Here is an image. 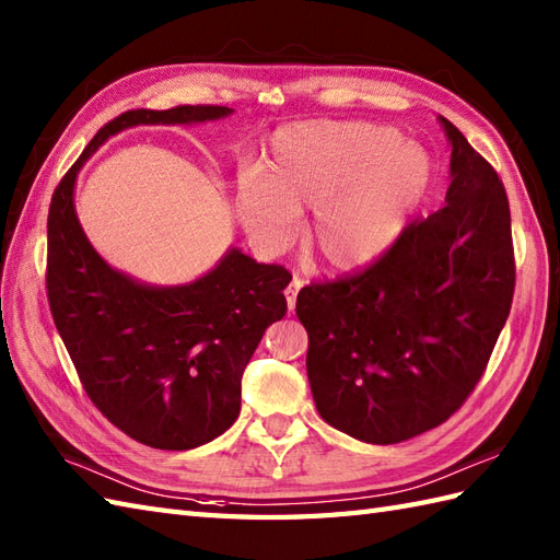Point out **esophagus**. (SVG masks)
<instances>
[{"label":"esophagus","instance_id":"esophagus-1","mask_svg":"<svg viewBox=\"0 0 560 560\" xmlns=\"http://www.w3.org/2000/svg\"><path fill=\"white\" fill-rule=\"evenodd\" d=\"M301 279H293L291 283H289V289L283 291V295H285V305H289V312H293L295 310V298H298V291H301Z\"/></svg>","mask_w":560,"mask_h":560}]
</instances>
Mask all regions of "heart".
Instances as JSON below:
<instances>
[{
	"mask_svg": "<svg viewBox=\"0 0 560 560\" xmlns=\"http://www.w3.org/2000/svg\"><path fill=\"white\" fill-rule=\"evenodd\" d=\"M432 184V160L380 124H307L281 131L262 166L238 180V217L267 250H281L295 217L315 212L305 233L319 262L348 275L394 248Z\"/></svg>",
	"mask_w": 560,
	"mask_h": 560,
	"instance_id": "obj_1",
	"label": "heart"
}]
</instances>
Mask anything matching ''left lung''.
<instances>
[{
	"mask_svg": "<svg viewBox=\"0 0 560 560\" xmlns=\"http://www.w3.org/2000/svg\"><path fill=\"white\" fill-rule=\"evenodd\" d=\"M439 121L451 142L446 205L360 275L298 293L317 412L365 444H400L446 422L482 376L513 303L501 178Z\"/></svg>",
	"mask_w": 560,
	"mask_h": 560,
	"instance_id": "1",
	"label": "left lung"
}]
</instances>
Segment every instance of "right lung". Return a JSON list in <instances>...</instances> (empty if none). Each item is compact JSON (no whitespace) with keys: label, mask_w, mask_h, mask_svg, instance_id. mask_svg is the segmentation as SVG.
Instances as JSON below:
<instances>
[{"label":"right lung","mask_w":560,"mask_h":560,"mask_svg":"<svg viewBox=\"0 0 560 560\" xmlns=\"http://www.w3.org/2000/svg\"><path fill=\"white\" fill-rule=\"evenodd\" d=\"M233 109L198 104L116 116L90 140L51 195L47 298L85 394L124 434L188 451L224 434L241 412V380L269 324L285 315L291 275L229 248L190 283H142L104 262L78 221L81 166L133 126H190Z\"/></svg>","instance_id":"obj_1"}]
</instances>
